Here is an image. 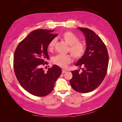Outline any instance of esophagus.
<instances>
[{
	"label": "esophagus",
	"instance_id": "34e87169",
	"mask_svg": "<svg viewBox=\"0 0 122 122\" xmlns=\"http://www.w3.org/2000/svg\"><path fill=\"white\" fill-rule=\"evenodd\" d=\"M66 70L62 69V73H66Z\"/></svg>",
	"mask_w": 122,
	"mask_h": 122
}]
</instances>
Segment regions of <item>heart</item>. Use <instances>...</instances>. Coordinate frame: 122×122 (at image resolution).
I'll list each match as a JSON object with an SVG mask.
<instances>
[{
  "instance_id": "1",
  "label": "heart",
  "mask_w": 122,
  "mask_h": 122,
  "mask_svg": "<svg viewBox=\"0 0 122 122\" xmlns=\"http://www.w3.org/2000/svg\"><path fill=\"white\" fill-rule=\"evenodd\" d=\"M62 38L69 46V51L74 59H79L82 58L85 53V49L83 44L79 42V38L76 35L71 31H66L62 35ZM56 42V39H53L49 42L48 45L49 51H52L53 50ZM51 61L56 65L64 68L71 62V58L69 55L58 54L53 56Z\"/></svg>"
}]
</instances>
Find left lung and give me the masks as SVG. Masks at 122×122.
<instances>
[{
    "instance_id": "1",
    "label": "left lung",
    "mask_w": 122,
    "mask_h": 122,
    "mask_svg": "<svg viewBox=\"0 0 122 122\" xmlns=\"http://www.w3.org/2000/svg\"><path fill=\"white\" fill-rule=\"evenodd\" d=\"M77 29L83 33L86 48L76 64L81 71L79 69L71 71L73 76L70 83L75 91L85 93L97 89L103 81L107 70L108 55L105 44L93 31L84 28Z\"/></svg>"
}]
</instances>
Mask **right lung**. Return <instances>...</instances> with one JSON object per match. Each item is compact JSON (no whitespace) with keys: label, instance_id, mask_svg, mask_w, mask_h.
Masks as SVG:
<instances>
[{"label":"right lung","instance_id":"obj_1","mask_svg":"<svg viewBox=\"0 0 122 122\" xmlns=\"http://www.w3.org/2000/svg\"><path fill=\"white\" fill-rule=\"evenodd\" d=\"M54 31L38 29L30 33L20 42L15 49L14 68L20 84L30 94L45 97L50 93L62 73L61 68L53 65L44 71L42 66L49 59L48 45L58 35Z\"/></svg>","mask_w":122,"mask_h":122}]
</instances>
